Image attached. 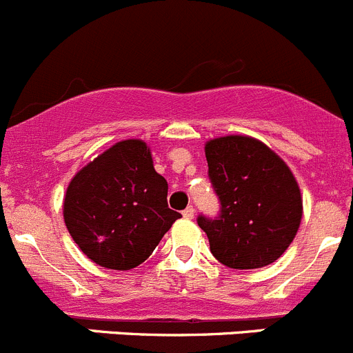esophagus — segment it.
<instances>
[{
	"instance_id": "1",
	"label": "esophagus",
	"mask_w": 353,
	"mask_h": 353,
	"mask_svg": "<svg viewBox=\"0 0 353 353\" xmlns=\"http://www.w3.org/2000/svg\"><path fill=\"white\" fill-rule=\"evenodd\" d=\"M194 214H196V210H194L192 206L185 208V210L182 211V216L185 218V220H192V218H194Z\"/></svg>"
}]
</instances>
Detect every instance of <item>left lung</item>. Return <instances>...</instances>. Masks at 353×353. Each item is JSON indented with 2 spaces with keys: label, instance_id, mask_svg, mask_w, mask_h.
<instances>
[{
  "label": "left lung",
  "instance_id": "obj_1",
  "mask_svg": "<svg viewBox=\"0 0 353 353\" xmlns=\"http://www.w3.org/2000/svg\"><path fill=\"white\" fill-rule=\"evenodd\" d=\"M208 173L220 197L216 220L199 216L210 250L230 268H261L290 248L303 214L293 171L268 145L246 135H227L204 145Z\"/></svg>",
  "mask_w": 353,
  "mask_h": 353
}]
</instances>
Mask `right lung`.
Here are the masks:
<instances>
[{
  "label": "right lung",
  "instance_id": "obj_1",
  "mask_svg": "<svg viewBox=\"0 0 353 353\" xmlns=\"http://www.w3.org/2000/svg\"><path fill=\"white\" fill-rule=\"evenodd\" d=\"M168 182L143 140L128 139L74 174L63 221L79 250L103 268L130 270L152 254L182 214L168 208Z\"/></svg>",
  "mask_w": 353,
  "mask_h": 353
}]
</instances>
